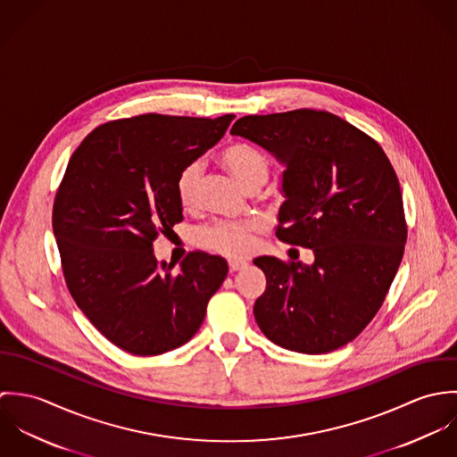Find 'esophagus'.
Returning <instances> with one entry per match:
<instances>
[{"instance_id":"obj_1","label":"esophagus","mask_w":457,"mask_h":457,"mask_svg":"<svg viewBox=\"0 0 457 457\" xmlns=\"http://www.w3.org/2000/svg\"><path fill=\"white\" fill-rule=\"evenodd\" d=\"M246 262H228V269H230V272H237V270H243V269H246Z\"/></svg>"}]
</instances>
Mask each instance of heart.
I'll list each match as a JSON object with an SVG mask.
<instances>
[{
	"label": "heart",
	"instance_id": "obj_1",
	"mask_svg": "<svg viewBox=\"0 0 457 457\" xmlns=\"http://www.w3.org/2000/svg\"><path fill=\"white\" fill-rule=\"evenodd\" d=\"M220 162L236 176V179L248 190L261 188L269 176V162L261 151L245 142L228 144L220 153ZM202 176L200 162L187 163L176 179V195L183 207L195 205L196 188ZM261 230V221H230L214 220L196 230V243L212 252L230 259L245 257L252 252L255 232Z\"/></svg>",
	"mask_w": 457,
	"mask_h": 457
}]
</instances>
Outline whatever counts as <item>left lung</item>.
<instances>
[{"instance_id":"8db88e82","label":"left lung","mask_w":457,"mask_h":457,"mask_svg":"<svg viewBox=\"0 0 457 457\" xmlns=\"http://www.w3.org/2000/svg\"><path fill=\"white\" fill-rule=\"evenodd\" d=\"M283 167L276 236L313 263L259 257L267 285L253 315L276 345L327 353L380 310L406 243L399 181L384 149L348 121L313 109L245 116L230 130Z\"/></svg>"}]
</instances>
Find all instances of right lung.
Segmentation results:
<instances>
[{
	"label": "right lung",
	"instance_id": "right-lung-1",
	"mask_svg": "<svg viewBox=\"0 0 457 457\" xmlns=\"http://www.w3.org/2000/svg\"><path fill=\"white\" fill-rule=\"evenodd\" d=\"M234 118L111 121L68 162L53 209L66 285L89 322L129 353L158 355L190 341L227 278V261L204 252L172 272L176 263H158L153 241L183 220L179 170L218 144Z\"/></svg>",
	"mask_w": 457,
	"mask_h": 457
}]
</instances>
